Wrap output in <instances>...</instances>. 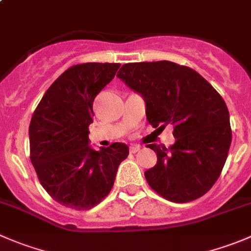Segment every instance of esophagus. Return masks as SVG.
Returning <instances> with one entry per match:
<instances>
[{"label": "esophagus", "instance_id": "obj_1", "mask_svg": "<svg viewBox=\"0 0 251 251\" xmlns=\"http://www.w3.org/2000/svg\"><path fill=\"white\" fill-rule=\"evenodd\" d=\"M140 149H141V147L140 146H135V144L130 147V151H131V153H137V151H140Z\"/></svg>", "mask_w": 251, "mask_h": 251}]
</instances>
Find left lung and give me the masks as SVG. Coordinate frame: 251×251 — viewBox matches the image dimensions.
Instances as JSON below:
<instances>
[{
	"mask_svg": "<svg viewBox=\"0 0 251 251\" xmlns=\"http://www.w3.org/2000/svg\"><path fill=\"white\" fill-rule=\"evenodd\" d=\"M116 76L142 96L153 127L174 125L173 146L148 144L158 158L144 173L149 186L174 203L204 196L219 178L232 141L221 96L193 69L169 60L124 64Z\"/></svg>",
	"mask_w": 251,
	"mask_h": 251,
	"instance_id": "left-lung-1",
	"label": "left lung"
}]
</instances>
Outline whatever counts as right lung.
Returning <instances> with one entry per match:
<instances>
[{
  "instance_id": "obj_1",
  "label": "right lung",
  "mask_w": 251,
  "mask_h": 251,
  "mask_svg": "<svg viewBox=\"0 0 251 251\" xmlns=\"http://www.w3.org/2000/svg\"><path fill=\"white\" fill-rule=\"evenodd\" d=\"M118 63H85L65 70L46 91L29 126L30 159L46 192L59 204L88 210L109 194L128 147L90 146L93 100Z\"/></svg>"
}]
</instances>
